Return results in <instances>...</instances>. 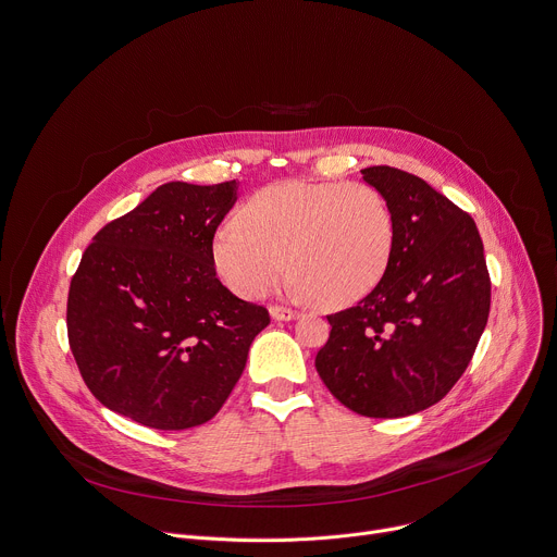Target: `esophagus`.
<instances>
[{"label": "esophagus", "instance_id": "34e87169", "mask_svg": "<svg viewBox=\"0 0 557 557\" xmlns=\"http://www.w3.org/2000/svg\"><path fill=\"white\" fill-rule=\"evenodd\" d=\"M270 317H272L274 321H292V319H296V312L289 310V307L272 305V307H270Z\"/></svg>", "mask_w": 557, "mask_h": 557}]
</instances>
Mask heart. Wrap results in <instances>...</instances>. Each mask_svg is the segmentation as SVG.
Returning a JSON list of instances; mask_svg holds the SVG:
<instances>
[{"mask_svg": "<svg viewBox=\"0 0 557 557\" xmlns=\"http://www.w3.org/2000/svg\"><path fill=\"white\" fill-rule=\"evenodd\" d=\"M238 219L216 230L212 259L240 296H263L289 263V294L343 307L381 283L394 255L392 206L360 181H281L247 199Z\"/></svg>", "mask_w": 557, "mask_h": 557, "instance_id": "b5f03b06", "label": "heart"}]
</instances>
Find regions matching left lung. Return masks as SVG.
Returning a JSON list of instances; mask_svg holds the SVG:
<instances>
[{
  "instance_id": "1",
  "label": "left lung",
  "mask_w": 557,
  "mask_h": 557,
  "mask_svg": "<svg viewBox=\"0 0 557 557\" xmlns=\"http://www.w3.org/2000/svg\"><path fill=\"white\" fill-rule=\"evenodd\" d=\"M392 206L394 255L381 283L330 314L317 372L347 409L400 418L443 400L484 332L491 278L473 219L416 174L360 170Z\"/></svg>"
}]
</instances>
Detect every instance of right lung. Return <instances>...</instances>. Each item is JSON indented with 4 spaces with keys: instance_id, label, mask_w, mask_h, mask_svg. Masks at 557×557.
<instances>
[{
    "instance_id": "right-lung-1",
    "label": "right lung",
    "mask_w": 557,
    "mask_h": 557,
    "mask_svg": "<svg viewBox=\"0 0 557 557\" xmlns=\"http://www.w3.org/2000/svg\"><path fill=\"white\" fill-rule=\"evenodd\" d=\"M236 181L163 183L103 225L69 292V343L84 383L108 409L152 429L208 422L240 379L263 305L219 278L212 240Z\"/></svg>"
}]
</instances>
